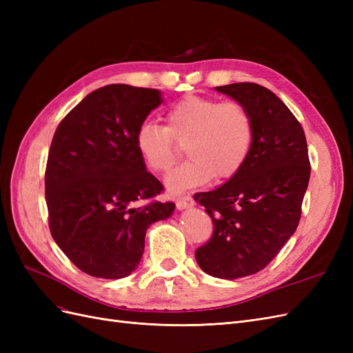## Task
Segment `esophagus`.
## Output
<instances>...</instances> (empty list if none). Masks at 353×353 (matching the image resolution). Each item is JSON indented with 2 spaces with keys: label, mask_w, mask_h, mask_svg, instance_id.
Wrapping results in <instances>:
<instances>
[{
  "label": "esophagus",
  "mask_w": 353,
  "mask_h": 353,
  "mask_svg": "<svg viewBox=\"0 0 353 353\" xmlns=\"http://www.w3.org/2000/svg\"><path fill=\"white\" fill-rule=\"evenodd\" d=\"M193 206H194V200L191 196H183V197H179L176 201V208L179 210H184V209L193 208Z\"/></svg>",
  "instance_id": "34e87169"
}]
</instances>
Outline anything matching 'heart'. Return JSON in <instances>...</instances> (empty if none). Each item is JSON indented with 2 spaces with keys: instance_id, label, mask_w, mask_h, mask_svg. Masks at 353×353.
Listing matches in <instances>:
<instances>
[{
  "instance_id": "heart-1",
  "label": "heart",
  "mask_w": 353,
  "mask_h": 353,
  "mask_svg": "<svg viewBox=\"0 0 353 353\" xmlns=\"http://www.w3.org/2000/svg\"><path fill=\"white\" fill-rule=\"evenodd\" d=\"M166 126L143 122L135 132L137 153L157 174L168 172L178 159L176 144H185L188 162L170 172L165 184L169 193L206 184L215 176L225 181L237 175L248 160L253 141V121L237 101L188 97L170 105Z\"/></svg>"
}]
</instances>
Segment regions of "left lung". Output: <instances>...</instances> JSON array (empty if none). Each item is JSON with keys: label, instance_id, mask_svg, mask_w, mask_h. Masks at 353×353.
<instances>
[{"label": "left lung", "instance_id": "1", "mask_svg": "<svg viewBox=\"0 0 353 353\" xmlns=\"http://www.w3.org/2000/svg\"><path fill=\"white\" fill-rule=\"evenodd\" d=\"M215 90L249 110L253 141L237 175L194 194L215 227L196 261L212 276L236 280L263 270L294 234L311 166L302 125L272 91L252 82Z\"/></svg>", "mask_w": 353, "mask_h": 353}]
</instances>
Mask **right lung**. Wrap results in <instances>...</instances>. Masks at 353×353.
<instances>
[{
	"mask_svg": "<svg viewBox=\"0 0 353 353\" xmlns=\"http://www.w3.org/2000/svg\"><path fill=\"white\" fill-rule=\"evenodd\" d=\"M162 101L159 90L105 85L74 105L52 137L46 169L50 231L85 274L130 275L141 261L147 228L174 213L172 201L152 200L163 185L147 172L134 141Z\"/></svg>",
	"mask_w": 353,
	"mask_h": 353,
	"instance_id": "right-lung-1",
	"label": "right lung"
}]
</instances>
